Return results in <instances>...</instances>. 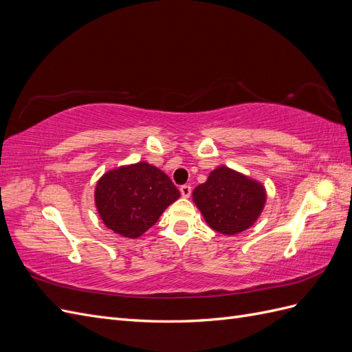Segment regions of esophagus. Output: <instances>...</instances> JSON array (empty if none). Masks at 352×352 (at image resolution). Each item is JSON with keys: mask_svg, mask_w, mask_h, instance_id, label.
I'll list each match as a JSON object with an SVG mask.
<instances>
[{"mask_svg": "<svg viewBox=\"0 0 352 352\" xmlns=\"http://www.w3.org/2000/svg\"><path fill=\"white\" fill-rule=\"evenodd\" d=\"M190 190H192V188H190L189 185H182V186H180V194H182L184 198H189Z\"/></svg>", "mask_w": 352, "mask_h": 352, "instance_id": "obj_1", "label": "esophagus"}]
</instances>
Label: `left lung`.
Segmentation results:
<instances>
[{"mask_svg":"<svg viewBox=\"0 0 352 352\" xmlns=\"http://www.w3.org/2000/svg\"><path fill=\"white\" fill-rule=\"evenodd\" d=\"M192 199L211 229L232 236L257 221L267 194L258 180L220 166L194 189Z\"/></svg>","mask_w":352,"mask_h":352,"instance_id":"8db88e82","label":"left lung"}]
</instances>
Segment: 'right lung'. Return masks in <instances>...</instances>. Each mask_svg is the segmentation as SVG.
Returning a JSON list of instances; mask_svg holds the SVG:
<instances>
[{
	"label": "right lung",
	"instance_id": "right-lung-1",
	"mask_svg": "<svg viewBox=\"0 0 352 352\" xmlns=\"http://www.w3.org/2000/svg\"><path fill=\"white\" fill-rule=\"evenodd\" d=\"M94 195L104 225L117 235L136 239L154 225L180 192L164 172L140 162L104 173Z\"/></svg>",
	"mask_w": 352,
	"mask_h": 352
}]
</instances>
